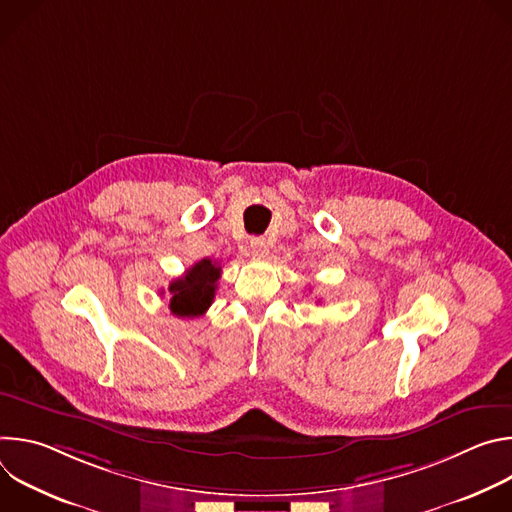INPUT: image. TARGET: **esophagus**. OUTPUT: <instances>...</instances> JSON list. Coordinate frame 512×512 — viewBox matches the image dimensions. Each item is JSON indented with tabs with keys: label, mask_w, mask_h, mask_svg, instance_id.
<instances>
[{
	"label": "esophagus",
	"mask_w": 512,
	"mask_h": 512,
	"mask_svg": "<svg viewBox=\"0 0 512 512\" xmlns=\"http://www.w3.org/2000/svg\"><path fill=\"white\" fill-rule=\"evenodd\" d=\"M249 247H251V253H253L255 257H267V253H269L267 241H265L263 237H253V239L249 241Z\"/></svg>",
	"instance_id": "1"
}]
</instances>
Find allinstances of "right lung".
<instances>
[{
	"mask_svg": "<svg viewBox=\"0 0 512 512\" xmlns=\"http://www.w3.org/2000/svg\"><path fill=\"white\" fill-rule=\"evenodd\" d=\"M221 279V265L212 259H200L186 273L170 283V310L178 318H198L202 316L212 300L216 283Z\"/></svg>",
	"mask_w": 512,
	"mask_h": 512,
	"instance_id": "right-lung-1",
	"label": "right lung"
}]
</instances>
